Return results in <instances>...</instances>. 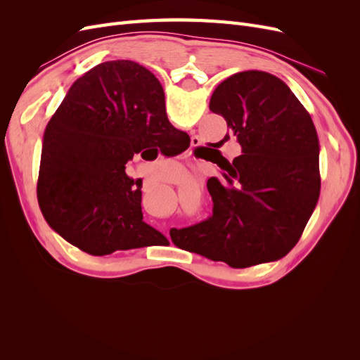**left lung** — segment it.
I'll return each instance as SVG.
<instances>
[{
  "label": "left lung",
  "instance_id": "obj_1",
  "mask_svg": "<svg viewBox=\"0 0 360 360\" xmlns=\"http://www.w3.org/2000/svg\"><path fill=\"white\" fill-rule=\"evenodd\" d=\"M210 111L225 118L242 155L221 153L213 179V214L171 228L176 246L245 269L287 255L299 242L320 197L319 138L309 112L288 85L267 72L236 73L216 86Z\"/></svg>",
  "mask_w": 360,
  "mask_h": 360
}]
</instances>
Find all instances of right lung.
I'll return each mask as SVG.
<instances>
[{
  "label": "right lung",
  "instance_id": "right-lung-1",
  "mask_svg": "<svg viewBox=\"0 0 360 360\" xmlns=\"http://www.w3.org/2000/svg\"><path fill=\"white\" fill-rule=\"evenodd\" d=\"M189 141L169 123L153 73L129 60L102 63L70 86L46 126L40 210L53 231L90 255L168 242L143 221V180L124 169L139 151L174 156Z\"/></svg>",
  "mask_w": 360,
  "mask_h": 360
}]
</instances>
